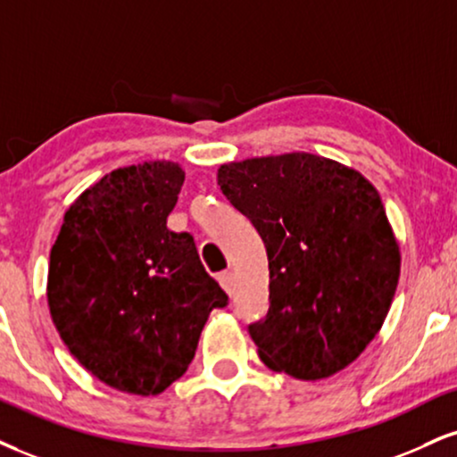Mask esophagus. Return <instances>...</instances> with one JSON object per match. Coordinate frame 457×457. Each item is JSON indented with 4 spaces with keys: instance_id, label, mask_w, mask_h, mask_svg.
Here are the masks:
<instances>
[{
    "instance_id": "obj_1",
    "label": "esophagus",
    "mask_w": 457,
    "mask_h": 457,
    "mask_svg": "<svg viewBox=\"0 0 457 457\" xmlns=\"http://www.w3.org/2000/svg\"><path fill=\"white\" fill-rule=\"evenodd\" d=\"M217 281L223 287L225 294H228V295L234 294V274L232 272H221L217 277Z\"/></svg>"
}]
</instances>
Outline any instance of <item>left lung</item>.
Returning a JSON list of instances; mask_svg holds the SVG:
<instances>
[{
	"instance_id": "obj_1",
	"label": "left lung",
	"mask_w": 457,
	"mask_h": 457,
	"mask_svg": "<svg viewBox=\"0 0 457 457\" xmlns=\"http://www.w3.org/2000/svg\"><path fill=\"white\" fill-rule=\"evenodd\" d=\"M217 183L262 236L270 309L249 323L268 368L317 381L377 337L400 277V249L377 189L311 153L225 163Z\"/></svg>"
}]
</instances>
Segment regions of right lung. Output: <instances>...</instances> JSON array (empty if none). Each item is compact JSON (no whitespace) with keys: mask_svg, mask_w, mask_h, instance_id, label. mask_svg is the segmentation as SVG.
I'll return each instance as SVG.
<instances>
[{"mask_svg":"<svg viewBox=\"0 0 457 457\" xmlns=\"http://www.w3.org/2000/svg\"><path fill=\"white\" fill-rule=\"evenodd\" d=\"M185 172L148 162L112 170L68 208L48 263V306L70 353L93 377L155 395L183 377L228 294L194 236L170 232Z\"/></svg>","mask_w":457,"mask_h":457,"instance_id":"obj_1","label":"right lung"}]
</instances>
